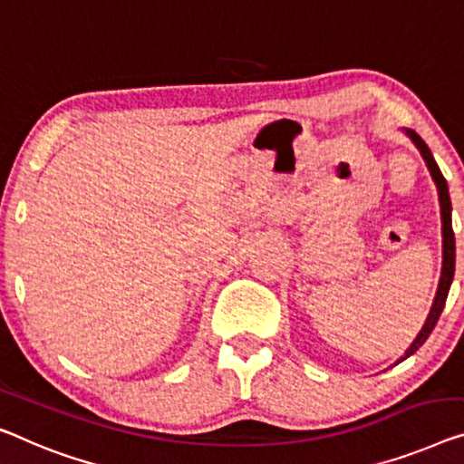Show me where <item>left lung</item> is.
Returning <instances> with one entry per match:
<instances>
[{
    "label": "left lung",
    "instance_id": "1",
    "mask_svg": "<svg viewBox=\"0 0 464 464\" xmlns=\"http://www.w3.org/2000/svg\"><path fill=\"white\" fill-rule=\"evenodd\" d=\"M402 133L409 137V140L414 145H417V150L420 151V156H423L427 169H430V172H431V179H433L435 188H438L440 212H441V275H440V283H438V292H435L431 310H430V314H427V321L423 324V329L419 331V335L414 337V342L411 343V348L404 352V356L400 358L398 362H402L409 356H412L414 352H417L420 345L425 343L427 337L431 335L435 323H438L441 310H444L448 292H450V285H452V279H454V258H456L454 231H452V204H450V193H448L446 179H444V175H441L438 162L433 160V154H431V150L427 148V143L420 140V137L414 133L412 129H402Z\"/></svg>",
    "mask_w": 464,
    "mask_h": 464
}]
</instances>
